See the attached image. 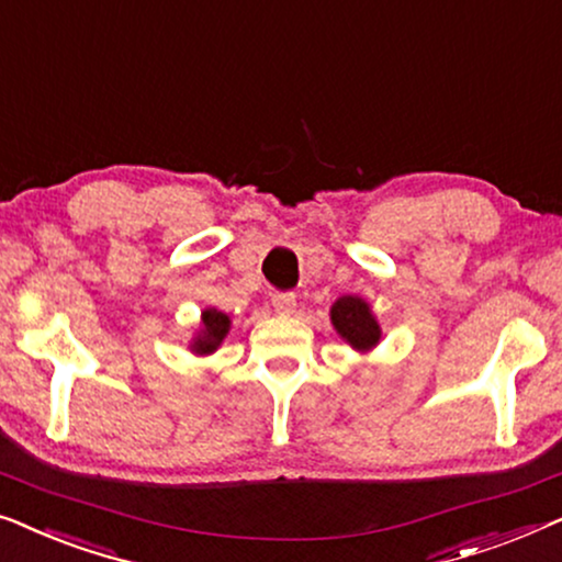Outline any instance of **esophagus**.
<instances>
[{"instance_id":"obj_1","label":"esophagus","mask_w":562,"mask_h":562,"mask_svg":"<svg viewBox=\"0 0 562 562\" xmlns=\"http://www.w3.org/2000/svg\"><path fill=\"white\" fill-rule=\"evenodd\" d=\"M271 304L279 314H291L296 306V294L294 291H276V294H271Z\"/></svg>"}]
</instances>
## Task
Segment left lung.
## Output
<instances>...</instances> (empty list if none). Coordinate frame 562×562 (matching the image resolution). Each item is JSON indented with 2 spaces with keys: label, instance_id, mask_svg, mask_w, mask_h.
<instances>
[{
  "label": "left lung",
  "instance_id": "obj_1",
  "mask_svg": "<svg viewBox=\"0 0 562 562\" xmlns=\"http://www.w3.org/2000/svg\"><path fill=\"white\" fill-rule=\"evenodd\" d=\"M333 325L337 333H340L345 340H348L352 348H358V350L373 348L381 337L379 322L373 319L368 304L358 296L337 299L333 306Z\"/></svg>",
  "mask_w": 562,
  "mask_h": 562
}]
</instances>
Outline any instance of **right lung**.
<instances>
[{
	"mask_svg": "<svg viewBox=\"0 0 562 562\" xmlns=\"http://www.w3.org/2000/svg\"><path fill=\"white\" fill-rule=\"evenodd\" d=\"M202 325H204V329H202V335L196 337L194 350L196 352H212L222 342V337L227 335L229 319H227V314H222L217 310H206L202 314Z\"/></svg>",
	"mask_w": 562,
	"mask_h": 562,
	"instance_id": "obj_1",
	"label": "right lung"
}]
</instances>
